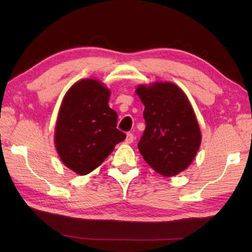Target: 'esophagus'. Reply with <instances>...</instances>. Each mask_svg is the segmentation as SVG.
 I'll return each mask as SVG.
<instances>
[{"mask_svg":"<svg viewBox=\"0 0 252 252\" xmlns=\"http://www.w3.org/2000/svg\"><path fill=\"white\" fill-rule=\"evenodd\" d=\"M133 141H134V135L132 134V133H126V144H130L132 143Z\"/></svg>","mask_w":252,"mask_h":252,"instance_id":"34e87169","label":"esophagus"}]
</instances>
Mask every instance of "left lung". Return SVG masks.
<instances>
[{
    "label": "left lung",
    "instance_id": "left-lung-1",
    "mask_svg": "<svg viewBox=\"0 0 252 252\" xmlns=\"http://www.w3.org/2000/svg\"><path fill=\"white\" fill-rule=\"evenodd\" d=\"M146 127L137 144L144 160L164 176L185 170L199 149L201 134L186 95L173 83L141 85Z\"/></svg>",
    "mask_w": 252,
    "mask_h": 252
}]
</instances>
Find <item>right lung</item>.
Masks as SVG:
<instances>
[{"label": "right lung", "instance_id": "right-lung-1", "mask_svg": "<svg viewBox=\"0 0 252 252\" xmlns=\"http://www.w3.org/2000/svg\"><path fill=\"white\" fill-rule=\"evenodd\" d=\"M110 92L100 82L74 83L63 100L56 123L55 145L66 167L81 175L104 162L126 134L117 129L118 115L108 106Z\"/></svg>", "mask_w": 252, "mask_h": 252}]
</instances>
